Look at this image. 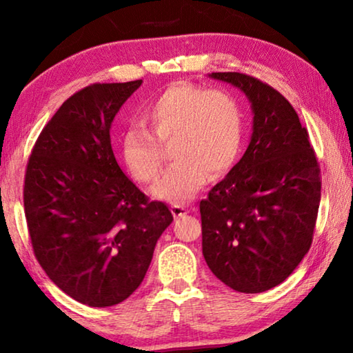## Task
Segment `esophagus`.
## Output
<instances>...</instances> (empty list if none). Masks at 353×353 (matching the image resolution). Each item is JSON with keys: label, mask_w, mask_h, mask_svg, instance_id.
I'll return each mask as SVG.
<instances>
[{"label": "esophagus", "mask_w": 353, "mask_h": 353, "mask_svg": "<svg viewBox=\"0 0 353 353\" xmlns=\"http://www.w3.org/2000/svg\"><path fill=\"white\" fill-rule=\"evenodd\" d=\"M171 213H172V216H174V218H181V216H183V214H187L188 210H187V207H185V205L172 204L171 205Z\"/></svg>", "instance_id": "1"}]
</instances>
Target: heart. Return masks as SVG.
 <instances>
[{
	"label": "heart",
	"mask_w": 353,
	"mask_h": 353,
	"mask_svg": "<svg viewBox=\"0 0 353 353\" xmlns=\"http://www.w3.org/2000/svg\"><path fill=\"white\" fill-rule=\"evenodd\" d=\"M140 126L119 135V154L129 174L151 183L162 166V146L174 160L152 187L166 202H185L198 193L207 176L232 168L243 141V113L234 94L191 82L171 83L143 104Z\"/></svg>",
	"instance_id": "heart-1"
}]
</instances>
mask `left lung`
<instances>
[{"label":"left lung","instance_id":"obj_1","mask_svg":"<svg viewBox=\"0 0 353 353\" xmlns=\"http://www.w3.org/2000/svg\"><path fill=\"white\" fill-rule=\"evenodd\" d=\"M246 93L254 132L246 152L201 201L202 254L221 282L263 292L308 252L321 202V168L288 99L254 76L212 73Z\"/></svg>","mask_w":353,"mask_h":353}]
</instances>
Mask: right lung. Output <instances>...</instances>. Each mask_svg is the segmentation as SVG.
I'll use <instances>...</instances> for the list:
<instances>
[{
	"label": "right lung",
	"instance_id": "right-lung-1",
	"mask_svg": "<svg viewBox=\"0 0 353 353\" xmlns=\"http://www.w3.org/2000/svg\"><path fill=\"white\" fill-rule=\"evenodd\" d=\"M141 79L92 83L65 101L29 155L23 188L32 250L52 282L88 307L139 288L172 223L117 163L110 124Z\"/></svg>",
	"mask_w": 353,
	"mask_h": 353
}]
</instances>
